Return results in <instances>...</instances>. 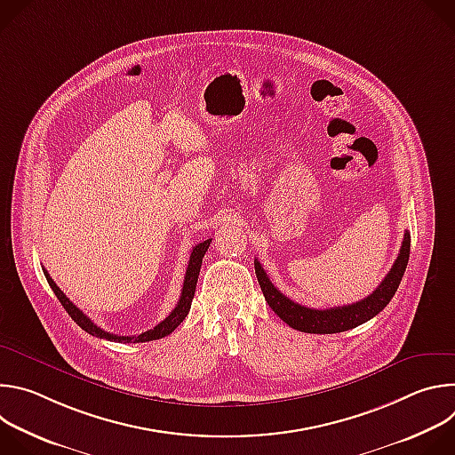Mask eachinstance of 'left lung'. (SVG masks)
Returning <instances> with one entry per match:
<instances>
[{
  "label": "left lung",
  "mask_w": 455,
  "mask_h": 455,
  "mask_svg": "<svg viewBox=\"0 0 455 455\" xmlns=\"http://www.w3.org/2000/svg\"><path fill=\"white\" fill-rule=\"evenodd\" d=\"M409 253H411V234L405 232L398 259L395 261L391 272H388L385 279L379 283V286L369 297L355 304L330 307V309H313V307H306L302 304L293 302L272 284L270 277L267 275V272L263 270L261 263H259L257 259L253 261V265H255V275H257L259 286H261L268 306L288 323L290 328L302 333L331 335V333H342L360 326V323L376 316L388 302H391L405 274V268L409 263Z\"/></svg>",
  "instance_id": "8db88e82"
}]
</instances>
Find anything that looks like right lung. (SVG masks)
<instances>
[{
	"label": "right lung",
	"mask_w": 455,
	"mask_h": 455,
	"mask_svg": "<svg viewBox=\"0 0 455 455\" xmlns=\"http://www.w3.org/2000/svg\"><path fill=\"white\" fill-rule=\"evenodd\" d=\"M211 241L212 239H207L204 243H198L196 246L192 248L190 251V259H188V265H187V272H185V281H183V288H181V295H180V300L176 304V307L169 313V316H165L160 323H156V326L149 331H144L140 335H133V337H118V335H113V333H108L104 330H100L97 323L92 322V318H88L67 295H64L60 291V288L53 283V279L48 275V272L43 268L44 272V277L50 284V288L53 290L55 297L59 299V302L62 304V307L68 311V315L74 318V322H77L79 326L97 337V339H106L109 342H124V344H139V342H151V340H158V339H164L167 335H171L180 323L185 320L188 309H190V304H192V299H194V291H196V283H198V275H200V268H202V261H204V255L207 251V248L211 246Z\"/></svg>",
	"instance_id": "right-lung-1"
}]
</instances>
